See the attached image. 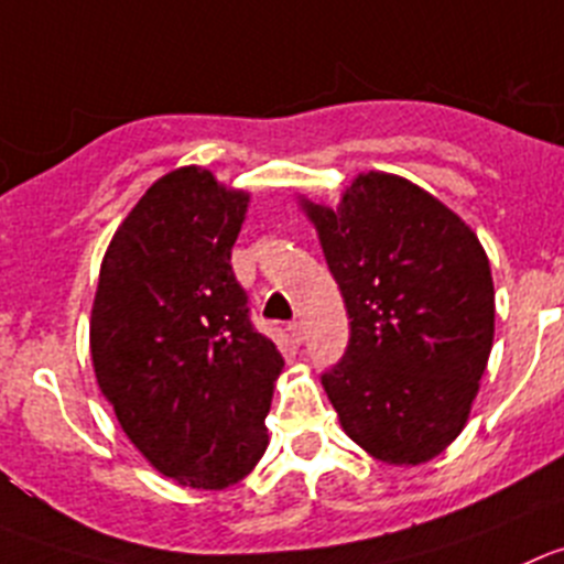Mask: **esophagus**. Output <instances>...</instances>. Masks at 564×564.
Wrapping results in <instances>:
<instances>
[{
	"mask_svg": "<svg viewBox=\"0 0 564 564\" xmlns=\"http://www.w3.org/2000/svg\"><path fill=\"white\" fill-rule=\"evenodd\" d=\"M289 339H292L294 345H300V341L306 339V328H303V323H292V325H289Z\"/></svg>",
	"mask_w": 564,
	"mask_h": 564,
	"instance_id": "34e87169",
	"label": "esophagus"
}]
</instances>
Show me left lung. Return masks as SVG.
<instances>
[{
  "instance_id": "obj_1",
  "label": "left lung",
  "mask_w": 564,
  "mask_h": 564,
  "mask_svg": "<svg viewBox=\"0 0 564 564\" xmlns=\"http://www.w3.org/2000/svg\"><path fill=\"white\" fill-rule=\"evenodd\" d=\"M297 208L345 297L350 345L323 376L341 431L394 467L462 434L496 336L489 258L465 219L392 172H359L336 208Z\"/></svg>"
}]
</instances>
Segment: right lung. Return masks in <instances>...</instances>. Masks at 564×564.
I'll use <instances>...</instances> for the list:
<instances>
[{"label":"right lung","instance_id":"right-lung-1","mask_svg":"<svg viewBox=\"0 0 564 564\" xmlns=\"http://www.w3.org/2000/svg\"><path fill=\"white\" fill-rule=\"evenodd\" d=\"M247 208V188L177 166L130 208L99 267V392L135 451L188 489L234 487L270 445L283 356L250 325L230 267Z\"/></svg>","mask_w":564,"mask_h":564}]
</instances>
